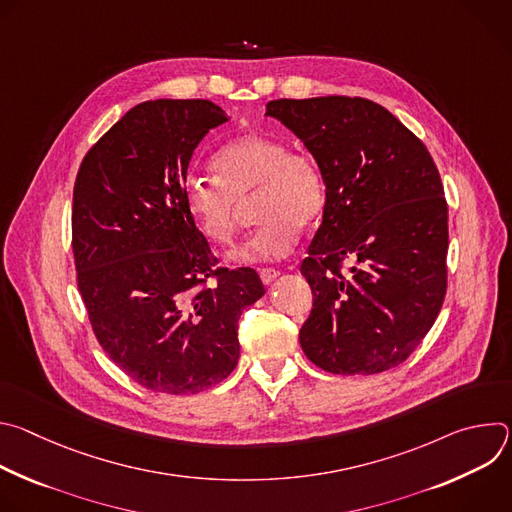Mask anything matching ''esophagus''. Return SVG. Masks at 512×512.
Wrapping results in <instances>:
<instances>
[{
  "label": "esophagus",
  "instance_id": "1",
  "mask_svg": "<svg viewBox=\"0 0 512 512\" xmlns=\"http://www.w3.org/2000/svg\"><path fill=\"white\" fill-rule=\"evenodd\" d=\"M277 275H279V271L273 269V267H263V269H259V277H261L263 283H271Z\"/></svg>",
  "mask_w": 512,
  "mask_h": 512
}]
</instances>
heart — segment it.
Masks as SVG:
<instances>
[{"instance_id":"obj_1","label":"heart","mask_w":512,"mask_h":512,"mask_svg":"<svg viewBox=\"0 0 512 512\" xmlns=\"http://www.w3.org/2000/svg\"><path fill=\"white\" fill-rule=\"evenodd\" d=\"M212 178H188L186 210L198 231L216 245H233L243 204L253 200L259 229L233 257L281 259L294 251L300 227H312L326 206V182L318 160L271 135L247 133L225 143L212 158Z\"/></svg>"}]
</instances>
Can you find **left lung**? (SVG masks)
<instances>
[{"label":"left lung","instance_id":"1","mask_svg":"<svg viewBox=\"0 0 512 512\" xmlns=\"http://www.w3.org/2000/svg\"><path fill=\"white\" fill-rule=\"evenodd\" d=\"M267 115L304 141L326 182L322 225L300 267L314 294L302 350L332 375L389 371L425 338L446 298L440 172L423 141L369 99H277Z\"/></svg>","mask_w":512,"mask_h":512}]
</instances>
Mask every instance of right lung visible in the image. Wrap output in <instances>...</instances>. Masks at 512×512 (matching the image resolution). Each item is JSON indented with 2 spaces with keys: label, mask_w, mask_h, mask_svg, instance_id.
<instances>
[{
  "label": "right lung",
  "mask_w": 512,
  "mask_h": 512,
  "mask_svg": "<svg viewBox=\"0 0 512 512\" xmlns=\"http://www.w3.org/2000/svg\"><path fill=\"white\" fill-rule=\"evenodd\" d=\"M229 121L204 99L145 101L83 158L72 192V253L93 332L137 385L194 395L239 360V318L265 287L251 267H218L186 210L200 139Z\"/></svg>",
  "instance_id": "add662e5"
}]
</instances>
